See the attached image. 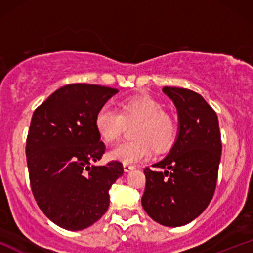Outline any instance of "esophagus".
<instances>
[{"label":"esophagus","instance_id":"1","mask_svg":"<svg viewBox=\"0 0 253 253\" xmlns=\"http://www.w3.org/2000/svg\"><path fill=\"white\" fill-rule=\"evenodd\" d=\"M133 169H134V165H132V164H127V163H124V170L126 171V172H128V171L133 170Z\"/></svg>","mask_w":253,"mask_h":253}]
</instances>
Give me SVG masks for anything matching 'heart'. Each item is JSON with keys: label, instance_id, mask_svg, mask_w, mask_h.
<instances>
[{"label": "heart", "instance_id": "obj_1", "mask_svg": "<svg viewBox=\"0 0 253 253\" xmlns=\"http://www.w3.org/2000/svg\"><path fill=\"white\" fill-rule=\"evenodd\" d=\"M139 121L134 129V140L118 144L110 150L113 159L127 164L145 161L151 156L152 147L157 152L167 150L176 135V124L159 101L147 95L126 98L119 112L106 103L95 115V128L107 143L117 140L126 123Z\"/></svg>", "mask_w": 253, "mask_h": 253}]
</instances>
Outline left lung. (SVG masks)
I'll return each instance as SVG.
<instances>
[{"label":"left lung","instance_id":"left-lung-1","mask_svg":"<svg viewBox=\"0 0 253 253\" xmlns=\"http://www.w3.org/2000/svg\"><path fill=\"white\" fill-rule=\"evenodd\" d=\"M178 113V135L163 161L145 168L143 208L169 227L187 225L210 205L221 158V136L214 109L193 90L164 86Z\"/></svg>","mask_w":253,"mask_h":253}]
</instances>
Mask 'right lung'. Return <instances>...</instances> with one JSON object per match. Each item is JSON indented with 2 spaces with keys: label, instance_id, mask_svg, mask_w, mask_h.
Masks as SVG:
<instances>
[{
  "label": "right lung",
  "instance_id": "1",
  "mask_svg": "<svg viewBox=\"0 0 253 253\" xmlns=\"http://www.w3.org/2000/svg\"><path fill=\"white\" fill-rule=\"evenodd\" d=\"M118 91L96 84H68L34 110L26 140L32 193L59 227L84 229L108 210L109 188L124 167L118 161L94 165L106 151L95 115Z\"/></svg>",
  "mask_w": 253,
  "mask_h": 253
}]
</instances>
